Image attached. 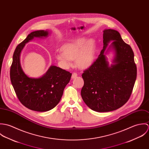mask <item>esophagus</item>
Wrapping results in <instances>:
<instances>
[{
	"label": "esophagus",
	"instance_id": "34e87169",
	"mask_svg": "<svg viewBox=\"0 0 149 149\" xmlns=\"http://www.w3.org/2000/svg\"><path fill=\"white\" fill-rule=\"evenodd\" d=\"M77 76V73H72V79H75Z\"/></svg>",
	"mask_w": 149,
	"mask_h": 149
}]
</instances>
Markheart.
<instances>
[{"label": "heart", "instance_id": "obj_1", "mask_svg": "<svg viewBox=\"0 0 149 149\" xmlns=\"http://www.w3.org/2000/svg\"><path fill=\"white\" fill-rule=\"evenodd\" d=\"M61 49L62 51L56 54V58L64 67L70 66L72 59L74 58L77 66L80 68L89 66L95 60V42L86 37L66 43L63 46Z\"/></svg>", "mask_w": 149, "mask_h": 149}]
</instances>
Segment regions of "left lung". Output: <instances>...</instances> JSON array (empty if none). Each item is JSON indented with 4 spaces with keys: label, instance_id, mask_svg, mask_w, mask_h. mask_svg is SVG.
Returning a JSON list of instances; mask_svg holds the SVG:
<instances>
[{
    "label": "left lung",
    "instance_id": "1",
    "mask_svg": "<svg viewBox=\"0 0 149 149\" xmlns=\"http://www.w3.org/2000/svg\"><path fill=\"white\" fill-rule=\"evenodd\" d=\"M111 51L114 56L109 65L105 54ZM134 57L131 46L123 41L118 31L103 30V48L96 60L82 74L84 84L81 95L87 106L105 112L116 110L127 102L136 79Z\"/></svg>",
    "mask_w": 149,
    "mask_h": 149
}]
</instances>
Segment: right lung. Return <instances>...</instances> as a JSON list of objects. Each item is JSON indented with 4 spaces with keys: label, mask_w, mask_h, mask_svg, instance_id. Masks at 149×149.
<instances>
[{
    "label": "right lung",
    "mask_w": 149,
    "mask_h": 149,
    "mask_svg": "<svg viewBox=\"0 0 149 149\" xmlns=\"http://www.w3.org/2000/svg\"><path fill=\"white\" fill-rule=\"evenodd\" d=\"M49 34L50 31L48 30L29 34L16 47L10 68L11 82L18 99L27 108L38 112L49 111L58 104L72 76L70 72L53 65L37 78L30 77L23 72L20 56L25 45L34 38H47Z\"/></svg>",
    "instance_id": "add662e5"
}]
</instances>
